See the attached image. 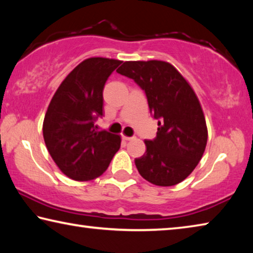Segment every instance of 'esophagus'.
Segmentation results:
<instances>
[{
  "label": "esophagus",
  "mask_w": 253,
  "mask_h": 253,
  "mask_svg": "<svg viewBox=\"0 0 253 253\" xmlns=\"http://www.w3.org/2000/svg\"><path fill=\"white\" fill-rule=\"evenodd\" d=\"M122 138L124 139V140H126V142H128V140H132L134 139V137H127V136H122Z\"/></svg>",
  "instance_id": "34e87169"
}]
</instances>
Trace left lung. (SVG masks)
Wrapping results in <instances>:
<instances>
[{"label":"left lung","instance_id":"8db88e82","mask_svg":"<svg viewBox=\"0 0 253 253\" xmlns=\"http://www.w3.org/2000/svg\"><path fill=\"white\" fill-rule=\"evenodd\" d=\"M117 72L143 89L149 111L158 119L156 137L145 140L146 152L135 160L137 169L155 185H176L193 172L207 146L208 128L198 97L169 62L126 61Z\"/></svg>","mask_w":253,"mask_h":253}]
</instances>
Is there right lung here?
Here are the masks:
<instances>
[{
	"label": "right lung",
	"mask_w": 253,
	"mask_h": 253,
	"mask_svg": "<svg viewBox=\"0 0 253 253\" xmlns=\"http://www.w3.org/2000/svg\"><path fill=\"white\" fill-rule=\"evenodd\" d=\"M121 60L89 58L59 85L43 121V138L61 172L75 181H90L108 169L121 147V136L97 131L104 115L102 90Z\"/></svg>",
	"instance_id": "right-lung-1"
}]
</instances>
